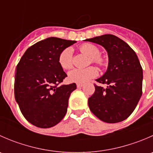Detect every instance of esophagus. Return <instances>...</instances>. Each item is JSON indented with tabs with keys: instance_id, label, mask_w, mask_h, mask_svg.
Returning a JSON list of instances; mask_svg holds the SVG:
<instances>
[{
	"instance_id": "34e87169",
	"label": "esophagus",
	"mask_w": 153,
	"mask_h": 153,
	"mask_svg": "<svg viewBox=\"0 0 153 153\" xmlns=\"http://www.w3.org/2000/svg\"><path fill=\"white\" fill-rule=\"evenodd\" d=\"M83 86V84H77V87L78 88H81Z\"/></svg>"
}]
</instances>
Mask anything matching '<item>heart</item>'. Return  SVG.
<instances>
[{
    "label": "heart",
    "instance_id": "heart-1",
    "mask_svg": "<svg viewBox=\"0 0 153 153\" xmlns=\"http://www.w3.org/2000/svg\"><path fill=\"white\" fill-rule=\"evenodd\" d=\"M80 50L83 53L90 57L92 63L98 64V66H104L105 61L102 57L99 55L100 49L98 47L92 44H84L80 47ZM73 52L72 49L67 47L60 53L58 57V62L64 69H71L73 65ZM98 72L95 67H89L84 69H74L68 74V78L71 82L84 84L89 80L95 78L98 75Z\"/></svg>",
    "mask_w": 153,
    "mask_h": 153
}]
</instances>
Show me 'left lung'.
<instances>
[{"label":"left lung","instance_id":"left-lung-1","mask_svg":"<svg viewBox=\"0 0 153 153\" xmlns=\"http://www.w3.org/2000/svg\"><path fill=\"white\" fill-rule=\"evenodd\" d=\"M105 48L109 58L107 70L96 79L106 89L95 84V91L88 99L91 112L106 123L126 119L136 107L142 95L143 69L135 51L113 35L86 39Z\"/></svg>","mask_w":153,"mask_h":153}]
</instances>
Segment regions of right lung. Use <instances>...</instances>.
Wrapping results in <instances>:
<instances>
[{
	"label": "right lung",
	"mask_w": 153,
	"mask_h": 153,
	"mask_svg": "<svg viewBox=\"0 0 153 153\" xmlns=\"http://www.w3.org/2000/svg\"><path fill=\"white\" fill-rule=\"evenodd\" d=\"M75 41L46 38L27 49L16 67L15 98L24 118L40 128L60 122L67 111L75 83L58 86L67 76L58 62L60 53Z\"/></svg>",
	"instance_id": "obj_1"
}]
</instances>
